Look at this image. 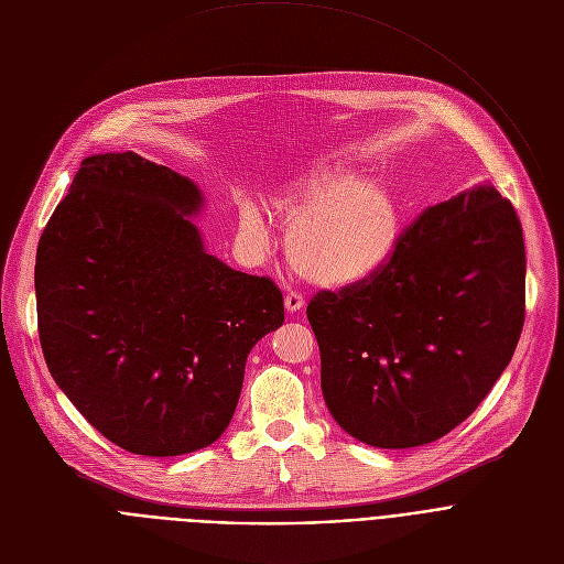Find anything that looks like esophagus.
<instances>
[{
    "label": "esophagus",
    "instance_id": "34e87169",
    "mask_svg": "<svg viewBox=\"0 0 564 564\" xmlns=\"http://www.w3.org/2000/svg\"><path fill=\"white\" fill-rule=\"evenodd\" d=\"M284 306H286V311L289 314H295V311H300L302 306H304V300H302V295L300 293H286L284 295Z\"/></svg>",
    "mask_w": 564,
    "mask_h": 564
}]
</instances>
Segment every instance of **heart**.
Segmentation results:
<instances>
[{"label":"heart","mask_w":564,"mask_h":564,"mask_svg":"<svg viewBox=\"0 0 564 564\" xmlns=\"http://www.w3.org/2000/svg\"><path fill=\"white\" fill-rule=\"evenodd\" d=\"M271 213L289 226L286 258L308 282L343 289L377 273L399 237V208L390 187L347 165H325L291 183ZM239 235L264 243L267 228L256 208L239 215Z\"/></svg>","instance_id":"heart-1"}]
</instances>
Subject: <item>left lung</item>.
Returning a JSON list of instances; mask_svg holds the SVG:
<instances>
[{"label":"left lung","instance_id":"obj_1","mask_svg":"<svg viewBox=\"0 0 564 564\" xmlns=\"http://www.w3.org/2000/svg\"><path fill=\"white\" fill-rule=\"evenodd\" d=\"M522 224L490 183L430 206L367 280L306 318L336 423L373 448L448 434L511 362L524 325Z\"/></svg>","mask_w":564,"mask_h":564}]
</instances>
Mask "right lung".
<instances>
[{"instance_id":"add662e5","label":"right lung","mask_w":564,"mask_h":564,"mask_svg":"<svg viewBox=\"0 0 564 564\" xmlns=\"http://www.w3.org/2000/svg\"><path fill=\"white\" fill-rule=\"evenodd\" d=\"M202 191L137 152L94 154L37 246L40 345L57 388L116 446L174 457L228 427L280 289L210 256Z\"/></svg>"}]
</instances>
